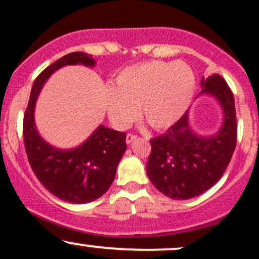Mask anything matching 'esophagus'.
<instances>
[{
	"label": "esophagus",
	"instance_id": "esophagus-1",
	"mask_svg": "<svg viewBox=\"0 0 259 259\" xmlns=\"http://www.w3.org/2000/svg\"><path fill=\"white\" fill-rule=\"evenodd\" d=\"M135 139H137V135H134V134H127V135H126V144H132L133 141L135 140Z\"/></svg>",
	"mask_w": 259,
	"mask_h": 259
}]
</instances>
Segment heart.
<instances>
[{
    "mask_svg": "<svg viewBox=\"0 0 259 259\" xmlns=\"http://www.w3.org/2000/svg\"><path fill=\"white\" fill-rule=\"evenodd\" d=\"M195 73L184 62L150 61L122 69L104 92L109 120L125 129L140 116L156 130L175 124L195 94Z\"/></svg>",
    "mask_w": 259,
    "mask_h": 259,
    "instance_id": "obj_1",
    "label": "heart"
}]
</instances>
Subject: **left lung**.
<instances>
[{
    "label": "left lung",
    "mask_w": 259,
    "mask_h": 259,
    "mask_svg": "<svg viewBox=\"0 0 259 259\" xmlns=\"http://www.w3.org/2000/svg\"><path fill=\"white\" fill-rule=\"evenodd\" d=\"M198 95H211L222 108V125L213 135H200L190 125L189 110L164 135L151 139L146 174L161 194L189 200L211 189L225 172L237 141L235 98L221 75L201 79Z\"/></svg>",
    "instance_id": "1"
}]
</instances>
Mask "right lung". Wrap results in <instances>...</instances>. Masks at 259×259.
<instances>
[{"label":"right lung","instance_id":"1","mask_svg":"<svg viewBox=\"0 0 259 259\" xmlns=\"http://www.w3.org/2000/svg\"><path fill=\"white\" fill-rule=\"evenodd\" d=\"M94 67L91 54L73 52L46 68L34 80L23 118V138L29 165L40 184L61 200L88 203L108 191L116 167L126 150V134L99 125L94 133L73 149H58L38 133L34 122L37 98L48 78L65 65Z\"/></svg>","mask_w":259,"mask_h":259}]
</instances>
